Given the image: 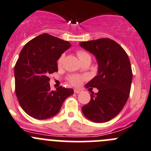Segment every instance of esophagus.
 Segmentation results:
<instances>
[{
	"mask_svg": "<svg viewBox=\"0 0 151 151\" xmlns=\"http://www.w3.org/2000/svg\"><path fill=\"white\" fill-rule=\"evenodd\" d=\"M74 93H76V94H79V93L81 92V90H80V89H74Z\"/></svg>",
	"mask_w": 151,
	"mask_h": 151,
	"instance_id": "34e87169",
	"label": "esophagus"
}]
</instances>
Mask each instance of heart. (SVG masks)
Returning a JSON list of instances; mask_svg holds the SVG:
<instances>
[{
  "label": "heart",
  "instance_id": "b5f03b06",
  "mask_svg": "<svg viewBox=\"0 0 151 151\" xmlns=\"http://www.w3.org/2000/svg\"><path fill=\"white\" fill-rule=\"evenodd\" d=\"M77 56H78V58L80 60H85V59L87 58H90L91 59V56L90 55L88 54V53H86L84 50H78L77 52ZM63 60H64V56H61L59 58L58 61H57V65H58V67H61L62 65H63ZM68 82L73 86H80V84L82 83L83 80V78L82 77H80V76H77V75H71L70 77H68Z\"/></svg>",
  "mask_w": 151,
  "mask_h": 151
}]
</instances>
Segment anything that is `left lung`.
<instances>
[{
	"label": "left lung",
	"mask_w": 151,
	"mask_h": 151,
	"mask_svg": "<svg viewBox=\"0 0 151 151\" xmlns=\"http://www.w3.org/2000/svg\"><path fill=\"white\" fill-rule=\"evenodd\" d=\"M80 45L95 56L98 63V75L86 85L97 88L98 92H91L83 113L94 122H109L119 114L129 98L133 79L129 57L116 42L107 38L80 42Z\"/></svg>",
	"instance_id": "8db88e82"
}]
</instances>
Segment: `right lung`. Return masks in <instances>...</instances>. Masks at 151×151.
I'll return each instance as SVG.
<instances>
[{"label": "right lung", "mask_w": 151, "mask_h": 151, "mask_svg": "<svg viewBox=\"0 0 151 151\" xmlns=\"http://www.w3.org/2000/svg\"><path fill=\"white\" fill-rule=\"evenodd\" d=\"M71 47L67 41L47 33L36 36L24 45L15 65V94L23 110L36 119L58 113L63 102L74 94L72 88L50 89V74L58 71L57 60Z\"/></svg>", "instance_id": "add662e5"}]
</instances>
